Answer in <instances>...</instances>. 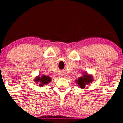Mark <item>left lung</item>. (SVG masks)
<instances>
[{"instance_id": "obj_1", "label": "left lung", "mask_w": 123, "mask_h": 123, "mask_svg": "<svg viewBox=\"0 0 123 123\" xmlns=\"http://www.w3.org/2000/svg\"><path fill=\"white\" fill-rule=\"evenodd\" d=\"M93 81V77L92 75L89 74L87 73H83V75L75 80V83L81 89H84L86 86L92 83Z\"/></svg>"}]
</instances>
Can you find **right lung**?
Returning a JSON list of instances; mask_svg holds the SVG:
<instances>
[{
    "label": "right lung",
    "instance_id": "1",
    "mask_svg": "<svg viewBox=\"0 0 123 123\" xmlns=\"http://www.w3.org/2000/svg\"><path fill=\"white\" fill-rule=\"evenodd\" d=\"M51 78L49 77V76H47V75H43L42 77H40V75L37 76L34 79V81H35L36 83L38 84V86L40 87H43V86L48 85L49 83H50L51 81Z\"/></svg>",
    "mask_w": 123,
    "mask_h": 123
}]
</instances>
